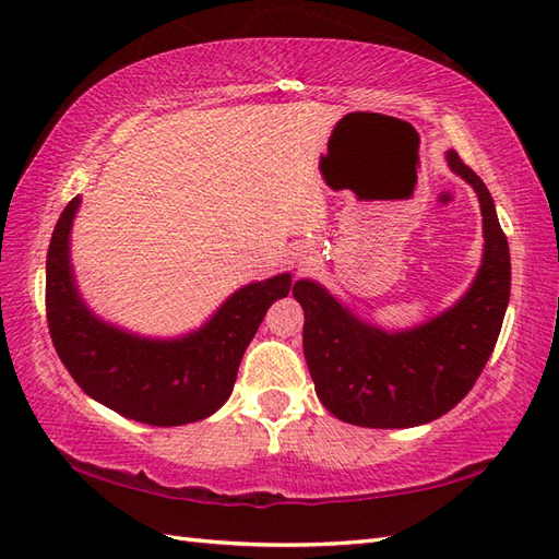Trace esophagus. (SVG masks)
Returning <instances> with one entry per match:
<instances>
[{
  "label": "esophagus",
  "instance_id": "1",
  "mask_svg": "<svg viewBox=\"0 0 559 559\" xmlns=\"http://www.w3.org/2000/svg\"><path fill=\"white\" fill-rule=\"evenodd\" d=\"M300 266H305V261H300Z\"/></svg>",
  "mask_w": 559,
  "mask_h": 559
}]
</instances>
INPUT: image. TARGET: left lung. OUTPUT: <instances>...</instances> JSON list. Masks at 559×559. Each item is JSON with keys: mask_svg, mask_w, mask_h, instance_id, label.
I'll list each match as a JSON object with an SVG mask.
<instances>
[{"mask_svg": "<svg viewBox=\"0 0 559 559\" xmlns=\"http://www.w3.org/2000/svg\"><path fill=\"white\" fill-rule=\"evenodd\" d=\"M451 173L476 189L483 261L471 288L413 329L386 331L348 310L317 281L293 286L305 312L302 350L314 391L338 420L399 430L442 418L468 394L500 336L512 286L507 237L488 187L447 151Z\"/></svg>", "mask_w": 559, "mask_h": 559, "instance_id": "8db88e82", "label": "left lung"}]
</instances>
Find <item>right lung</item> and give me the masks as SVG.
<instances>
[{
    "label": "right lung",
    "instance_id": "right-lung-1",
    "mask_svg": "<svg viewBox=\"0 0 559 559\" xmlns=\"http://www.w3.org/2000/svg\"><path fill=\"white\" fill-rule=\"evenodd\" d=\"M81 197L59 216L45 264L47 326L74 382L129 420L173 427L216 413L271 302L286 298L290 273L247 283L199 329L151 338L105 322L81 298L71 266V225Z\"/></svg>",
    "mask_w": 559,
    "mask_h": 559
}]
</instances>
